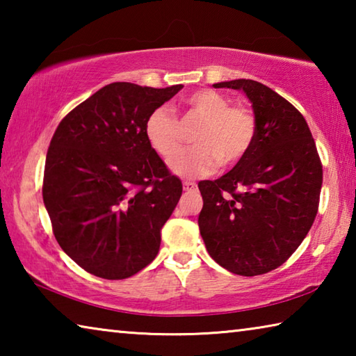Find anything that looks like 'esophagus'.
Segmentation results:
<instances>
[{
  "label": "esophagus",
  "mask_w": 356,
  "mask_h": 356,
  "mask_svg": "<svg viewBox=\"0 0 356 356\" xmlns=\"http://www.w3.org/2000/svg\"><path fill=\"white\" fill-rule=\"evenodd\" d=\"M197 185L195 182H184V191H195Z\"/></svg>",
  "instance_id": "esophagus-1"
}]
</instances>
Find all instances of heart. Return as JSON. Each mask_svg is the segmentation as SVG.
<instances>
[{"mask_svg":"<svg viewBox=\"0 0 356 356\" xmlns=\"http://www.w3.org/2000/svg\"><path fill=\"white\" fill-rule=\"evenodd\" d=\"M191 114L202 119L195 134L197 146L180 152L171 161V171L180 177L212 174L221 163L234 166L242 161L254 143L256 120L243 106H231L225 95L201 89L185 99ZM149 146L161 159L171 160L180 149V124L168 106H159L144 124Z\"/></svg>","mask_w":356,"mask_h":356,"instance_id":"heart-1","label":"heart"}]
</instances>
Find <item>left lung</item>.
<instances>
[{
  "instance_id": "left-lung-1",
  "label": "left lung",
  "mask_w": 356,
  "mask_h": 356,
  "mask_svg": "<svg viewBox=\"0 0 356 356\" xmlns=\"http://www.w3.org/2000/svg\"><path fill=\"white\" fill-rule=\"evenodd\" d=\"M242 91L256 120L254 143L216 180L197 184V218L210 257L242 276L272 272L303 242L314 222L322 165L305 118L273 89L254 80L215 83Z\"/></svg>"
}]
</instances>
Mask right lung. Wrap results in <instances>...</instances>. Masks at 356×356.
I'll return each instance as SVG.
<instances>
[{
	"label": "right lung",
	"instance_id": "add662e5",
	"mask_svg": "<svg viewBox=\"0 0 356 356\" xmlns=\"http://www.w3.org/2000/svg\"><path fill=\"white\" fill-rule=\"evenodd\" d=\"M182 88L106 84L72 110L51 138L45 209L59 246L91 275L130 278L159 254L160 231L182 182L149 146L144 124Z\"/></svg>",
	"mask_w": 356,
	"mask_h": 356
}]
</instances>
